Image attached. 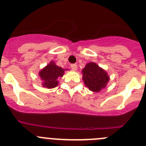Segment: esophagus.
<instances>
[{"instance_id": "34e87169", "label": "esophagus", "mask_w": 146, "mask_h": 146, "mask_svg": "<svg viewBox=\"0 0 146 146\" xmlns=\"http://www.w3.org/2000/svg\"><path fill=\"white\" fill-rule=\"evenodd\" d=\"M70 67H71V68L73 69V70H77L78 66H77V64H73L70 65Z\"/></svg>"}]
</instances>
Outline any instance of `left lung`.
Here are the masks:
<instances>
[{
    "label": "left lung",
    "instance_id": "obj_1",
    "mask_svg": "<svg viewBox=\"0 0 146 146\" xmlns=\"http://www.w3.org/2000/svg\"><path fill=\"white\" fill-rule=\"evenodd\" d=\"M82 72L85 85L93 92H99L105 88L110 80L107 73L95 63L87 64Z\"/></svg>",
    "mask_w": 146,
    "mask_h": 146
}]
</instances>
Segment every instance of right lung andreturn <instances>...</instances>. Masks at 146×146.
Wrapping results in <instances>:
<instances>
[{
  "label": "right lung",
  "mask_w": 146,
  "mask_h": 146,
  "mask_svg": "<svg viewBox=\"0 0 146 146\" xmlns=\"http://www.w3.org/2000/svg\"><path fill=\"white\" fill-rule=\"evenodd\" d=\"M64 69L57 66L53 61L47 65L39 72V76L42 80V85L44 88H54L58 85V78L64 74Z\"/></svg>",
  "instance_id": "obj_1"
}]
</instances>
